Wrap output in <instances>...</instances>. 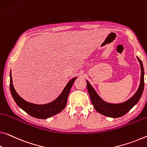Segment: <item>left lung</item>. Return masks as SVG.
Here are the masks:
<instances>
[{
  "label": "left lung",
  "instance_id": "8db88e82",
  "mask_svg": "<svg viewBox=\"0 0 147 147\" xmlns=\"http://www.w3.org/2000/svg\"><path fill=\"white\" fill-rule=\"evenodd\" d=\"M137 59L140 63L141 70L140 85H139L138 90L137 91L134 96L124 103L119 104L106 103L100 98V97L97 94L92 86L90 85L88 81L86 80L87 89L88 93H89L91 101H92L95 109L98 113L106 116H109V117L118 118L125 115L128 111L131 110L135 105L137 103V102L141 98L144 90V69L141 60L139 57H137Z\"/></svg>",
  "mask_w": 147,
  "mask_h": 147
}]
</instances>
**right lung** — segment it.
I'll list each match as a JSON object with an SVG mask.
<instances>
[{
  "instance_id": "obj_1",
  "label": "right lung",
  "mask_w": 147,
  "mask_h": 147,
  "mask_svg": "<svg viewBox=\"0 0 147 147\" xmlns=\"http://www.w3.org/2000/svg\"><path fill=\"white\" fill-rule=\"evenodd\" d=\"M76 79V77L73 78L69 81L67 86H65L64 90H63L61 95L55 101L46 105H34L30 103L23 100L22 97H20L13 88L11 72L10 88L11 94L12 95L13 99L21 109H22L23 111L32 117L40 118V119H46V118L52 117V116L59 113L65 109L70 90H71L72 86L73 85V83Z\"/></svg>"
}]
</instances>
